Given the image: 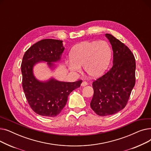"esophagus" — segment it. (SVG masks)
Instances as JSON below:
<instances>
[{
  "label": "esophagus",
  "mask_w": 151,
  "mask_h": 151,
  "mask_svg": "<svg viewBox=\"0 0 151 151\" xmlns=\"http://www.w3.org/2000/svg\"><path fill=\"white\" fill-rule=\"evenodd\" d=\"M88 85V83H87L86 81H83L82 83H81V86H83V87H84V86H87Z\"/></svg>",
  "instance_id": "1"
}]
</instances>
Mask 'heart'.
I'll list each match as a JSON object with an SVG mask.
<instances>
[{
  "label": "heart",
  "instance_id": "b5f03b06",
  "mask_svg": "<svg viewBox=\"0 0 151 151\" xmlns=\"http://www.w3.org/2000/svg\"><path fill=\"white\" fill-rule=\"evenodd\" d=\"M70 71L80 73L82 66L89 76L96 78L106 70L111 58V50L105 41L84 42L76 45L70 52Z\"/></svg>",
  "mask_w": 151,
  "mask_h": 151
}]
</instances>
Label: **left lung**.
<instances>
[{
  "instance_id": "1",
  "label": "left lung",
  "mask_w": 151,
  "mask_h": 151,
  "mask_svg": "<svg viewBox=\"0 0 151 151\" xmlns=\"http://www.w3.org/2000/svg\"><path fill=\"white\" fill-rule=\"evenodd\" d=\"M112 46L113 65L92 83L91 107L100 116L112 115L125 108L135 84V59L129 47L112 35L106 34Z\"/></svg>"
}]
</instances>
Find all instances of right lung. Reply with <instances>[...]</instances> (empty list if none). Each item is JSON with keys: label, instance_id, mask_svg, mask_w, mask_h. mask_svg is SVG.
Segmentation results:
<instances>
[{"label": "right lung", "instance_id": "right-lung-1", "mask_svg": "<svg viewBox=\"0 0 151 151\" xmlns=\"http://www.w3.org/2000/svg\"><path fill=\"white\" fill-rule=\"evenodd\" d=\"M62 40L44 39L35 43L26 51L21 63L22 88L30 108L45 117H55L65 106L69 94L80 87L82 80L76 82L59 81L51 78L41 81L35 77L33 68L40 62H47L50 68L60 60L65 47Z\"/></svg>", "mask_w": 151, "mask_h": 151}]
</instances>
